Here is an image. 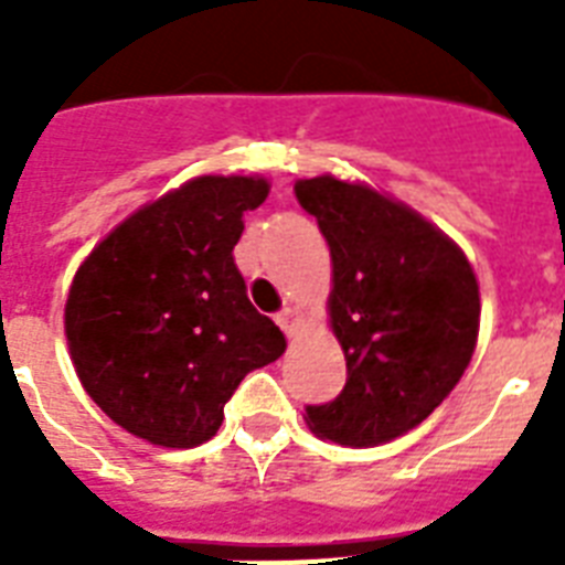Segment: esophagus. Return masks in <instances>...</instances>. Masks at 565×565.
Returning <instances> with one entry per match:
<instances>
[{
	"label": "esophagus",
	"mask_w": 565,
	"mask_h": 565,
	"mask_svg": "<svg viewBox=\"0 0 565 565\" xmlns=\"http://www.w3.org/2000/svg\"><path fill=\"white\" fill-rule=\"evenodd\" d=\"M275 322L281 326V331H284V334H287V337L296 334V326H299V310H296V308L278 310V317H275Z\"/></svg>",
	"instance_id": "1"
}]
</instances>
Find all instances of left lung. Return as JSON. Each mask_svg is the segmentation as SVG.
<instances>
[{"instance_id":"8db88e82","label":"left lung","mask_w":565,"mask_h":565,"mask_svg":"<svg viewBox=\"0 0 565 565\" xmlns=\"http://www.w3.org/2000/svg\"><path fill=\"white\" fill-rule=\"evenodd\" d=\"M296 199L331 248L328 310L345 354L343 393L308 404V425L340 446H381L428 419L463 377L478 281L455 239L366 184L301 179Z\"/></svg>"}]
</instances>
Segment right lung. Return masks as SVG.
Masks as SVG:
<instances>
[{"mask_svg":"<svg viewBox=\"0 0 565 565\" xmlns=\"http://www.w3.org/2000/svg\"><path fill=\"white\" fill-rule=\"evenodd\" d=\"M266 195L252 175L193 179L119 222L78 266L66 343L87 395L128 434L202 446L239 381L287 349L234 264L243 213Z\"/></svg>","mask_w":565,"mask_h":565,"instance_id":"add662e5","label":"right lung"}]
</instances>
